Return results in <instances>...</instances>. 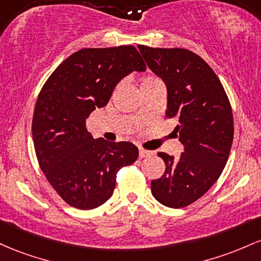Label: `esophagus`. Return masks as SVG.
<instances>
[{
  "label": "esophagus",
  "instance_id": "esophagus-1",
  "mask_svg": "<svg viewBox=\"0 0 261 261\" xmlns=\"http://www.w3.org/2000/svg\"><path fill=\"white\" fill-rule=\"evenodd\" d=\"M151 154H153V153H151V151L145 150V149H143V148H140V149H139V158H146V156H150Z\"/></svg>",
  "mask_w": 261,
  "mask_h": 261
}]
</instances>
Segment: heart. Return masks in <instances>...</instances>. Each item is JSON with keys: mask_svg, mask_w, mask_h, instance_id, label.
I'll return each instance as SVG.
<instances>
[{"mask_svg": "<svg viewBox=\"0 0 261 261\" xmlns=\"http://www.w3.org/2000/svg\"><path fill=\"white\" fill-rule=\"evenodd\" d=\"M155 80H158V79L151 77V76H145V77L142 79V83H140V85H142V86H144V85L153 83V81H155Z\"/></svg>", "mask_w": 261, "mask_h": 261, "instance_id": "1", "label": "heart"}]
</instances>
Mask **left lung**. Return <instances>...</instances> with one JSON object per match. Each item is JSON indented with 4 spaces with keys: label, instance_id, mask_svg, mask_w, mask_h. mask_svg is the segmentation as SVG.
<instances>
[{
    "label": "left lung",
    "instance_id": "obj_1",
    "mask_svg": "<svg viewBox=\"0 0 261 261\" xmlns=\"http://www.w3.org/2000/svg\"><path fill=\"white\" fill-rule=\"evenodd\" d=\"M138 48L166 85V118L177 121L174 133L185 148L178 159L158 153L165 172L151 181V194L164 206L181 208L202 197L221 176L233 143L232 107L218 76L194 51Z\"/></svg>",
    "mask_w": 261,
    "mask_h": 261
}]
</instances>
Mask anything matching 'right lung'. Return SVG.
I'll list each match as a JSON object with an SVG mask.
<instances>
[{
  "instance_id": "obj_1",
  "label": "right lung",
  "mask_w": 261,
  "mask_h": 261,
  "mask_svg": "<svg viewBox=\"0 0 261 261\" xmlns=\"http://www.w3.org/2000/svg\"><path fill=\"white\" fill-rule=\"evenodd\" d=\"M145 69L133 45L85 48L64 60L40 90L32 121L37 159L71 207L103 204L113 194L117 172L138 158L129 142L93 140L86 119L96 107L106 106L125 75Z\"/></svg>"
}]
</instances>
